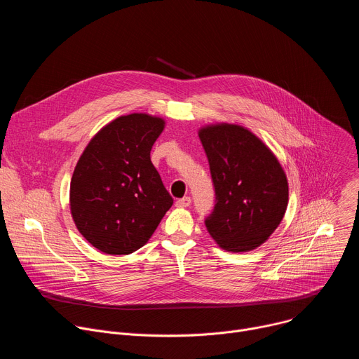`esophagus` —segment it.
Here are the masks:
<instances>
[{
  "label": "esophagus",
  "instance_id": "34e87169",
  "mask_svg": "<svg viewBox=\"0 0 359 359\" xmlns=\"http://www.w3.org/2000/svg\"><path fill=\"white\" fill-rule=\"evenodd\" d=\"M190 203H191V198L190 197H183V198H179L177 201H176V206L177 208H182V209H184V208H189L190 206Z\"/></svg>",
  "mask_w": 359,
  "mask_h": 359
}]
</instances>
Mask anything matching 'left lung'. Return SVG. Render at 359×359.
<instances>
[{"instance_id": "8db88e82", "label": "left lung", "mask_w": 359, "mask_h": 359, "mask_svg": "<svg viewBox=\"0 0 359 359\" xmlns=\"http://www.w3.org/2000/svg\"><path fill=\"white\" fill-rule=\"evenodd\" d=\"M216 190L206 227L226 251L243 252L262 245L280 226L288 204V182L271 149L234 123L198 129Z\"/></svg>"}]
</instances>
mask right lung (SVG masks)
<instances>
[{
    "instance_id": "right-lung-1",
    "label": "right lung",
    "mask_w": 359,
    "mask_h": 359,
    "mask_svg": "<svg viewBox=\"0 0 359 359\" xmlns=\"http://www.w3.org/2000/svg\"><path fill=\"white\" fill-rule=\"evenodd\" d=\"M165 119L123 115L102 128L75 166L69 206L79 233L99 251L122 255L144 245L173 198L150 161Z\"/></svg>"
}]
</instances>
